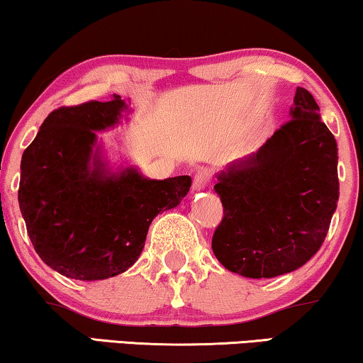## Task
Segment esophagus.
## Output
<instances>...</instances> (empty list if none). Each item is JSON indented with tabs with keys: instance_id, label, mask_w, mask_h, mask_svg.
<instances>
[{
	"instance_id": "esophagus-1",
	"label": "esophagus",
	"mask_w": 363,
	"mask_h": 363,
	"mask_svg": "<svg viewBox=\"0 0 363 363\" xmlns=\"http://www.w3.org/2000/svg\"><path fill=\"white\" fill-rule=\"evenodd\" d=\"M211 179H212L211 171H208V169H199L196 172V176H194L192 186H194V189H196V191H201V189H203L208 182H211Z\"/></svg>"
}]
</instances>
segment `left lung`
<instances>
[{
  "instance_id": "1",
  "label": "left lung",
  "mask_w": 363,
  "mask_h": 363,
  "mask_svg": "<svg viewBox=\"0 0 363 363\" xmlns=\"http://www.w3.org/2000/svg\"><path fill=\"white\" fill-rule=\"evenodd\" d=\"M223 217L212 237L218 262L247 278L294 272L314 257L339 201L337 143L314 96L298 86L291 118L218 176Z\"/></svg>"
}]
</instances>
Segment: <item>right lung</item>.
<instances>
[{
    "mask_svg": "<svg viewBox=\"0 0 363 363\" xmlns=\"http://www.w3.org/2000/svg\"><path fill=\"white\" fill-rule=\"evenodd\" d=\"M126 110L120 95L50 111L24 150L18 201L35 253L70 279L123 273L145 247L152 218L189 192V176L146 179L133 167L110 174L95 131ZM94 166L91 167V164Z\"/></svg>",
    "mask_w": 363,
    "mask_h": 363,
    "instance_id": "1",
    "label": "right lung"
}]
</instances>
